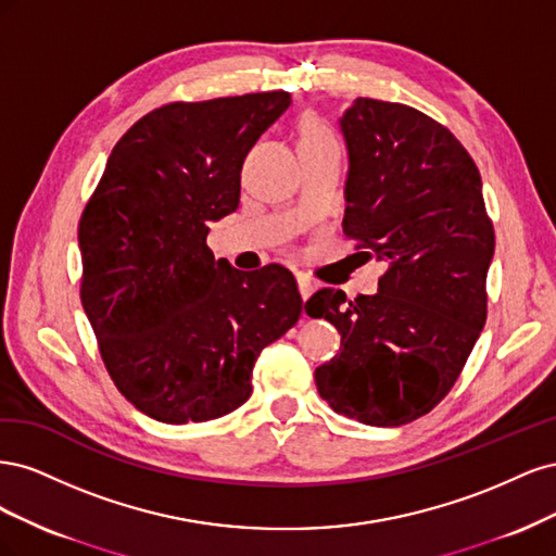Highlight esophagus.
Wrapping results in <instances>:
<instances>
[{"mask_svg":"<svg viewBox=\"0 0 556 556\" xmlns=\"http://www.w3.org/2000/svg\"><path fill=\"white\" fill-rule=\"evenodd\" d=\"M296 285H299V294H301V299H308L311 294H313V290H315V282L311 280V276H306V274H296Z\"/></svg>","mask_w":556,"mask_h":556,"instance_id":"obj_1","label":"esophagus"}]
</instances>
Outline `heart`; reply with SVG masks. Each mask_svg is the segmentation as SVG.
I'll return each mask as SVG.
<instances>
[{
  "mask_svg": "<svg viewBox=\"0 0 556 556\" xmlns=\"http://www.w3.org/2000/svg\"><path fill=\"white\" fill-rule=\"evenodd\" d=\"M333 139V131L329 129L327 123L319 121V117L311 115L301 125V139L299 141H331Z\"/></svg>",
  "mask_w": 556,
  "mask_h": 556,
  "instance_id": "1",
  "label": "heart"
}]
</instances>
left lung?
Masks as SVG:
<instances>
[{
    "label": "left lung",
    "instance_id": "obj_1",
    "mask_svg": "<svg viewBox=\"0 0 556 556\" xmlns=\"http://www.w3.org/2000/svg\"><path fill=\"white\" fill-rule=\"evenodd\" d=\"M341 129L343 231L387 271L374 296L348 301L325 288L306 301L311 317L341 333V352L315 368V384L336 413L401 427L439 406L478 341L494 225L473 157L427 113L357 97Z\"/></svg>",
    "mask_w": 556,
    "mask_h": 556
}]
</instances>
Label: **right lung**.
<instances>
[{
  "label": "right lung",
  "mask_w": 556,
  "mask_h": 556,
  "mask_svg": "<svg viewBox=\"0 0 556 556\" xmlns=\"http://www.w3.org/2000/svg\"><path fill=\"white\" fill-rule=\"evenodd\" d=\"M290 104L276 90L150 111L115 143L80 213V301L99 355L157 422L237 410L260 352L301 315L288 268L243 274L206 245L211 223L239 208L248 150Z\"/></svg>",
  "instance_id": "add662e5"
}]
</instances>
